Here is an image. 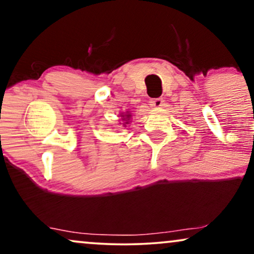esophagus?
Instances as JSON below:
<instances>
[{"mask_svg":"<svg viewBox=\"0 0 254 254\" xmlns=\"http://www.w3.org/2000/svg\"><path fill=\"white\" fill-rule=\"evenodd\" d=\"M162 102H164V101H162V99H160V97H159V99H151L148 101L150 106L153 108H160L162 106Z\"/></svg>","mask_w":254,"mask_h":254,"instance_id":"34e87169","label":"esophagus"}]
</instances>
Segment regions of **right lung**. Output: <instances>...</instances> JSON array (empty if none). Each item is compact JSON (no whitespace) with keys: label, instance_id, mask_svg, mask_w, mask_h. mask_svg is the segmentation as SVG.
I'll return each mask as SVG.
<instances>
[{"label":"right lung","instance_id":"right-lung-1","mask_svg":"<svg viewBox=\"0 0 254 254\" xmlns=\"http://www.w3.org/2000/svg\"><path fill=\"white\" fill-rule=\"evenodd\" d=\"M129 116H130V115H127V118H129ZM124 117V116H123ZM124 120H125V118H124Z\"/></svg>","mask_w":254,"mask_h":254}]
</instances>
